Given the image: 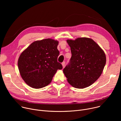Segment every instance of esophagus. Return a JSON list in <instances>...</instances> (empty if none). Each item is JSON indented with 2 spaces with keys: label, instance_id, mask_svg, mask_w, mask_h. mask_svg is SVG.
I'll return each instance as SVG.
<instances>
[{
  "label": "esophagus",
  "instance_id": "1",
  "mask_svg": "<svg viewBox=\"0 0 121 121\" xmlns=\"http://www.w3.org/2000/svg\"><path fill=\"white\" fill-rule=\"evenodd\" d=\"M65 62H63L62 63V66H63V67L64 68L65 67Z\"/></svg>",
  "mask_w": 121,
  "mask_h": 121
}]
</instances>
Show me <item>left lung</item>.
Wrapping results in <instances>:
<instances>
[{"mask_svg": "<svg viewBox=\"0 0 121 121\" xmlns=\"http://www.w3.org/2000/svg\"><path fill=\"white\" fill-rule=\"evenodd\" d=\"M66 42L70 47L72 56L63 72L73 87L87 88L100 76L106 62L105 54L91 38H78Z\"/></svg>", "mask_w": 121, "mask_h": 121, "instance_id": "obj_1", "label": "left lung"}]
</instances>
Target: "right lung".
<instances>
[{"label":"right lung","instance_id":"obj_1","mask_svg":"<svg viewBox=\"0 0 121 121\" xmlns=\"http://www.w3.org/2000/svg\"><path fill=\"white\" fill-rule=\"evenodd\" d=\"M58 41L52 39L36 41L31 43L20 55L18 65L25 83L34 89L49 84L58 69L63 66L58 62Z\"/></svg>","mask_w":121,"mask_h":121}]
</instances>
